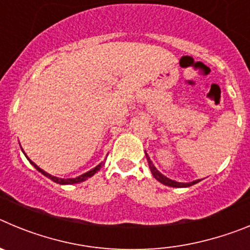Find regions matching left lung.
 Listing matches in <instances>:
<instances>
[{
    "label": "left lung",
    "mask_w": 250,
    "mask_h": 250,
    "mask_svg": "<svg viewBox=\"0 0 250 250\" xmlns=\"http://www.w3.org/2000/svg\"><path fill=\"white\" fill-rule=\"evenodd\" d=\"M145 155H146L147 163H149V167H150V170H151L152 175H154V178H155L158 182H160L161 184L167 185V187H173V188H187V187H191V185H194V184H196V183L200 182V180H194V182H191V183H178V182H175V180H171V179H169V178H167L165 175H163V174H161L160 171H159V170L154 167L152 161L150 160L149 155H147L146 152H145Z\"/></svg>",
    "instance_id": "obj_1"
}]
</instances>
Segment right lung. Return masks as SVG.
<instances>
[{
  "label": "right lung",
  "mask_w": 250,
  "mask_h": 250,
  "mask_svg": "<svg viewBox=\"0 0 250 250\" xmlns=\"http://www.w3.org/2000/svg\"><path fill=\"white\" fill-rule=\"evenodd\" d=\"M25 155H26V154H25ZM26 158H27V156H26ZM27 159H28V158H27ZM28 160H30V159H28ZM30 163H31V164H32V165H34V167H36L37 170H39L40 173H42L43 175L47 176V178H50L51 180H52V182L57 183V184H62V185H66V184H77V183L83 182V180H86V179H87V178H90V176L94 175V174L96 173V171H99V170H100V167H101V165H103V163H101V164H99L96 167H94V169L90 170V171H87V173L83 174V175L77 176V178H72V179H61V178H56V176L50 175V174H48V173H46V171H43L42 169H40V167H37L36 164H35L34 161H31V160H30Z\"/></svg>",
  "instance_id": "add662e5"
}]
</instances>
